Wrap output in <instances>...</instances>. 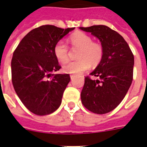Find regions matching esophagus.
Listing matches in <instances>:
<instances>
[{
    "label": "esophagus",
    "instance_id": "34e87169",
    "mask_svg": "<svg viewBox=\"0 0 147 147\" xmlns=\"http://www.w3.org/2000/svg\"><path fill=\"white\" fill-rule=\"evenodd\" d=\"M70 77H71V80H73L74 78H76V76H75V75H71V76H70Z\"/></svg>",
    "mask_w": 147,
    "mask_h": 147
}]
</instances>
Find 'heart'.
<instances>
[{
    "instance_id": "obj_1",
    "label": "heart",
    "mask_w": 147,
    "mask_h": 147,
    "mask_svg": "<svg viewBox=\"0 0 147 147\" xmlns=\"http://www.w3.org/2000/svg\"><path fill=\"white\" fill-rule=\"evenodd\" d=\"M69 41L72 48L78 49L76 57L78 59L63 65V71L69 74L78 75L89 69L91 64L97 66L104 55L101 43L93 41L92 37L83 32H76L69 36ZM55 57L60 62H65L69 59V47L62 40L57 42L53 48Z\"/></svg>"
}]
</instances>
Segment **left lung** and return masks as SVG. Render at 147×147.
<instances>
[{
	"label": "left lung",
	"instance_id": "1",
	"mask_svg": "<svg viewBox=\"0 0 147 147\" xmlns=\"http://www.w3.org/2000/svg\"><path fill=\"white\" fill-rule=\"evenodd\" d=\"M100 40L104 55L100 64L85 77L81 92L82 103L91 112L104 114L116 108L131 85L134 57L125 40L115 30L105 25L80 27Z\"/></svg>",
	"mask_w": 147,
	"mask_h": 147
}]
</instances>
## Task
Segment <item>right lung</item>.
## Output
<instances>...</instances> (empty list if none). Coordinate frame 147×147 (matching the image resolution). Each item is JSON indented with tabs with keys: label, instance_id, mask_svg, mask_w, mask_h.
<instances>
[{
	"label": "right lung",
	"instance_id": "1",
	"mask_svg": "<svg viewBox=\"0 0 147 147\" xmlns=\"http://www.w3.org/2000/svg\"><path fill=\"white\" fill-rule=\"evenodd\" d=\"M73 28L42 25L29 32L20 42L11 60L14 90L24 106L33 114L47 115L59 108L69 74H54L61 65L53 53L57 42Z\"/></svg>",
	"mask_w": 147,
	"mask_h": 147
}]
</instances>
